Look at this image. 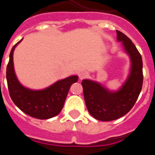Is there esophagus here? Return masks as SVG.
Masks as SVG:
<instances>
[{
	"label": "esophagus",
	"mask_w": 155,
	"mask_h": 155,
	"mask_svg": "<svg viewBox=\"0 0 155 155\" xmlns=\"http://www.w3.org/2000/svg\"><path fill=\"white\" fill-rule=\"evenodd\" d=\"M86 76H87V73H85V72H81V73L79 74V78H80L81 80L84 78Z\"/></svg>",
	"instance_id": "esophagus-1"
}]
</instances>
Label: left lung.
<instances>
[{
	"instance_id": "8db88e82",
	"label": "left lung",
	"mask_w": 155,
	"mask_h": 155,
	"mask_svg": "<svg viewBox=\"0 0 155 155\" xmlns=\"http://www.w3.org/2000/svg\"><path fill=\"white\" fill-rule=\"evenodd\" d=\"M117 40L122 42L130 58V71L127 81L117 91H109L97 81H82L84 98L90 114L98 120L112 121L130 112L137 100L143 85V62L141 55L132 41L116 30Z\"/></svg>"
}]
</instances>
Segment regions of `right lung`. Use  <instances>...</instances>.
<instances>
[{
    "instance_id": "right-lung-1",
    "label": "right lung",
    "mask_w": 155,
    "mask_h": 155,
    "mask_svg": "<svg viewBox=\"0 0 155 155\" xmlns=\"http://www.w3.org/2000/svg\"><path fill=\"white\" fill-rule=\"evenodd\" d=\"M22 39L12 47L7 66L6 78L11 98L25 114L39 120L50 119L61 113L70 87L78 81V77L72 75L42 90L29 89L23 86L16 77L13 62L14 50Z\"/></svg>"
}]
</instances>
